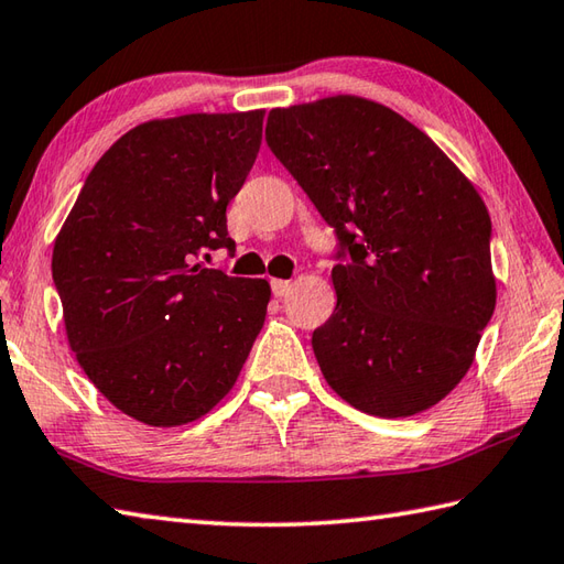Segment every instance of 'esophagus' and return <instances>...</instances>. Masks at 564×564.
<instances>
[{
	"mask_svg": "<svg viewBox=\"0 0 564 564\" xmlns=\"http://www.w3.org/2000/svg\"><path fill=\"white\" fill-rule=\"evenodd\" d=\"M271 291L275 297H285L291 293V281H281V279H273L271 281Z\"/></svg>",
	"mask_w": 564,
	"mask_h": 564,
	"instance_id": "1",
	"label": "esophagus"
}]
</instances>
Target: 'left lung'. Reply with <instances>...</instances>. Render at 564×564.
Wrapping results in <instances>:
<instances>
[{
    "mask_svg": "<svg viewBox=\"0 0 564 564\" xmlns=\"http://www.w3.org/2000/svg\"><path fill=\"white\" fill-rule=\"evenodd\" d=\"M267 143L337 235V305L313 333L323 377L369 415L427 411L494 315L487 205L433 139L364 97L271 109Z\"/></svg>",
    "mask_w": 564,
    "mask_h": 564,
    "instance_id": "1",
    "label": "left lung"
}]
</instances>
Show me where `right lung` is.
I'll return each mask as SVG.
<instances>
[{
	"label": "right lung",
	"instance_id": "obj_1",
	"mask_svg": "<svg viewBox=\"0 0 564 564\" xmlns=\"http://www.w3.org/2000/svg\"><path fill=\"white\" fill-rule=\"evenodd\" d=\"M261 127L263 109L139 124L95 163L55 239L70 349L139 423L175 427L213 411L261 333L271 285L197 263L235 247L227 205Z\"/></svg>",
	"mask_w": 564,
	"mask_h": 564
}]
</instances>
